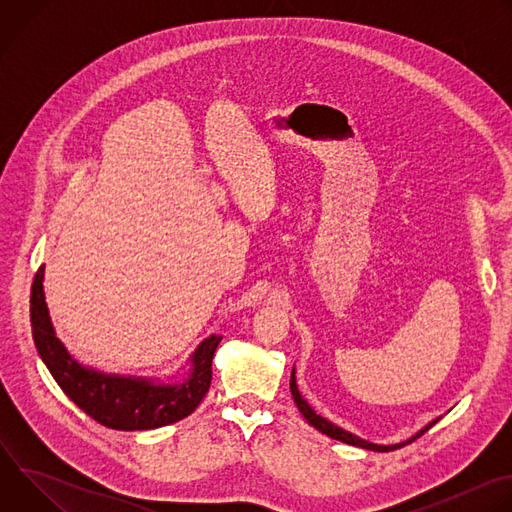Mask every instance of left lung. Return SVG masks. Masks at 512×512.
I'll return each mask as SVG.
<instances>
[{
	"label": "left lung",
	"mask_w": 512,
	"mask_h": 512,
	"mask_svg": "<svg viewBox=\"0 0 512 512\" xmlns=\"http://www.w3.org/2000/svg\"><path fill=\"white\" fill-rule=\"evenodd\" d=\"M289 389H291V397H294V401H296V405H298V409H300V413L306 417V421L312 425V427H316L318 431H322V433H326L328 437H332V440H338V442H342V444H348V446H356V448H364V450H373V452H389V450H397V448H401V446H405V444H411L413 440H417L419 435H423L431 425H435L437 423V419H433V421H429L425 427H421L415 435H411L409 440H405V442H399V444H391V446H381V444H373V442H367V440H362V437H358V435H354V433H350V431H346V429H342V427H338L336 423H332V421H328L326 417H322V415H318L310 405H308V401L302 397V393L298 391V385H296V369L291 371V379H289Z\"/></svg>",
	"instance_id": "left-lung-1"
}]
</instances>
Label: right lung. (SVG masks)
Returning a JSON list of instances; mask_svg holds the SVG:
<instances>
[{
    "label": "right lung",
    "mask_w": 512,
    "mask_h": 512,
    "mask_svg": "<svg viewBox=\"0 0 512 512\" xmlns=\"http://www.w3.org/2000/svg\"><path fill=\"white\" fill-rule=\"evenodd\" d=\"M44 265L32 283L30 320L32 336L40 358L50 375L89 417L105 427L121 431L156 429L188 417L204 399L212 381V356L223 336L210 334L188 358L190 369L180 379L170 381L109 375L85 367L56 338L46 296Z\"/></svg>",
    "instance_id": "1"
}]
</instances>
